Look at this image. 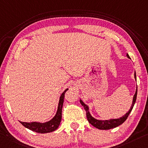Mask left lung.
<instances>
[{
    "label": "left lung",
    "mask_w": 148,
    "mask_h": 148,
    "mask_svg": "<svg viewBox=\"0 0 148 148\" xmlns=\"http://www.w3.org/2000/svg\"><path fill=\"white\" fill-rule=\"evenodd\" d=\"M126 56H127L128 58H130V57H129L128 54H126ZM134 78L136 80V72L134 73ZM137 90L138 89L136 87V93L133 97L132 104V106L130 107V109H129V111L126 112L125 115L119 119H109V120H104V121L97 120V119H95L94 117H93L91 115L90 112L89 111V107L88 105L84 103L82 101V100L80 99L79 100V101H80V103L82 104V105L84 107V109L86 110L87 119H88V122L91 124V125L95 126V128L99 129V130H109V129L117 127V126H119V125H122V124H123L124 122L126 120V119L128 118L129 114H130V112L132 111L134 105L135 104L136 100V97H137Z\"/></svg>",
    "instance_id": "8db88e82"
}]
</instances>
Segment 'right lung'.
Here are the masks:
<instances>
[{"label":"right lung","mask_w":148,"mask_h":148,"mask_svg":"<svg viewBox=\"0 0 148 148\" xmlns=\"http://www.w3.org/2000/svg\"><path fill=\"white\" fill-rule=\"evenodd\" d=\"M69 89H66L64 91L61 95L60 97L59 102H58V109L57 113L55 115L53 118L49 121L45 122V123H38V122H32V123H25V122H21L20 123L22 125L25 126L29 130L34 132L41 133V134H45V133H49L55 131L58 128V126L60 125V121H61L62 119V109L63 102H64V94Z\"/></svg>","instance_id":"obj_1"}]
</instances>
